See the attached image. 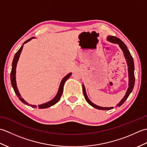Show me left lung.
I'll list each match as a JSON object with an SVG mask.
<instances>
[{"mask_svg": "<svg viewBox=\"0 0 147 147\" xmlns=\"http://www.w3.org/2000/svg\"><path fill=\"white\" fill-rule=\"evenodd\" d=\"M107 40L109 42H110L111 43H115V44H118L121 49L123 51L124 57H125V59L126 61V63L127 65V71H128V78H129V83H128V88L127 89V91L126 92V94L124 95L123 99L119 102V104H117L116 107H120L121 105L123 104V103L126 100V99L128 97L129 95H130V93H131L132 90L134 88V85H135V73H134V71H135V65H134V61H133V59L131 55L130 52L129 51V50L127 49V46L124 44L123 42H122L121 40L117 38L115 36H108ZM83 86V95L85 96V100L86 102L88 103V104L92 105L93 107H94L95 109H99V110H111V109H113V107H100V106L96 105L95 104H93V102L90 100L88 96L86 95V90H85V87L84 86L83 84L82 85Z\"/></svg>", "mask_w": 147, "mask_h": 147, "instance_id": "8db88e82", "label": "left lung"}]
</instances>
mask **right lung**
<instances>
[{"mask_svg": "<svg viewBox=\"0 0 147 147\" xmlns=\"http://www.w3.org/2000/svg\"><path fill=\"white\" fill-rule=\"evenodd\" d=\"M33 38H35V37H32V38H31L30 39H28L25 42L23 43V45L21 47V48L20 49V50L16 53V54L14 57L13 59V61H12V69H11V85L12 88L14 89V91L16 93V95L18 96V97L19 98V99L23 103V104H26L27 105H29L31 106V107H32L33 108H36L37 106L35 105H32V104H29L27 102H26L21 97V96L20 95V92H19V90L18 89V87H17V85H16V66H17V64H18V62L19 60V58H20V54L21 53L22 50H23V45L24 43H26L27 42H30L31 40L33 39ZM71 73H69L68 74H67L66 76H64L63 78V79L62 80L61 82L60 83V86H59V88L58 90V92L57 93V94L55 96V97L52 99L51 100H50L48 102H46L45 104H40L38 105V108L39 109H45V108H48L50 107L51 106H52L55 105L56 103H57L59 102V100L61 98V96L62 94V92H63V87H64V85L65 82V81H66L69 78L71 75Z\"/></svg>", "mask_w": 147, "mask_h": 147, "instance_id": "1", "label": "right lung"}]
</instances>
